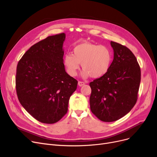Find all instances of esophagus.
<instances>
[{
  "label": "esophagus",
  "mask_w": 157,
  "mask_h": 157,
  "mask_svg": "<svg viewBox=\"0 0 157 157\" xmlns=\"http://www.w3.org/2000/svg\"><path fill=\"white\" fill-rule=\"evenodd\" d=\"M85 84V83H84V82H83V81H78V85H79V86H83Z\"/></svg>",
  "instance_id": "obj_1"
}]
</instances>
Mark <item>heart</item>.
Returning <instances> with one entry per match:
<instances>
[{"instance_id":"1","label":"heart","mask_w":157,"mask_h":157,"mask_svg":"<svg viewBox=\"0 0 157 157\" xmlns=\"http://www.w3.org/2000/svg\"><path fill=\"white\" fill-rule=\"evenodd\" d=\"M111 60L112 53L108 47L85 41L73 48L72 55L66 54L63 62L71 76H76L81 63L83 78H98L108 72Z\"/></svg>"}]
</instances>
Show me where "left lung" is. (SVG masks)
I'll return each instance as SVG.
<instances>
[{"instance_id": "obj_1", "label": "left lung", "mask_w": 157, "mask_h": 157, "mask_svg": "<svg viewBox=\"0 0 157 157\" xmlns=\"http://www.w3.org/2000/svg\"><path fill=\"white\" fill-rule=\"evenodd\" d=\"M114 59L104 76L90 82V109L105 122L123 117L136 104L141 82V68L130 49L111 41Z\"/></svg>"}]
</instances>
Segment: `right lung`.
<instances>
[{
  "label": "right lung",
  "instance_id": "1",
  "mask_svg": "<svg viewBox=\"0 0 157 157\" xmlns=\"http://www.w3.org/2000/svg\"><path fill=\"white\" fill-rule=\"evenodd\" d=\"M64 33L48 36L32 46L19 60L16 74L18 100L37 121L52 124L67 113L78 81L65 72Z\"/></svg>",
  "mask_w": 157,
  "mask_h": 157
}]
</instances>
